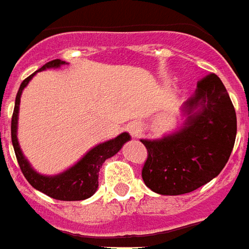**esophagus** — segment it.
<instances>
[{"label": "esophagus", "instance_id": "1", "mask_svg": "<svg viewBox=\"0 0 249 249\" xmlns=\"http://www.w3.org/2000/svg\"><path fill=\"white\" fill-rule=\"evenodd\" d=\"M128 129H129V132L132 133V136H139L140 132H142V126L137 124V123H132Z\"/></svg>", "mask_w": 249, "mask_h": 249}]
</instances>
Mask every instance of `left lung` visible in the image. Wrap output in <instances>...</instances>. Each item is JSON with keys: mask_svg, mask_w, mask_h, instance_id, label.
I'll return each mask as SVG.
<instances>
[{"mask_svg": "<svg viewBox=\"0 0 249 249\" xmlns=\"http://www.w3.org/2000/svg\"><path fill=\"white\" fill-rule=\"evenodd\" d=\"M182 125L160 139H142L148 151L142 180L161 196H180L206 185L227 164L237 120L227 89L215 74L197 83L180 107Z\"/></svg>", "mask_w": 249, "mask_h": 249, "instance_id": "1", "label": "left lung"}]
</instances>
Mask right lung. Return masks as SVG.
Listing matches in <instances>:
<instances>
[{
    "label": "right lung",
    "mask_w": 249,
    "mask_h": 249,
    "mask_svg": "<svg viewBox=\"0 0 249 249\" xmlns=\"http://www.w3.org/2000/svg\"><path fill=\"white\" fill-rule=\"evenodd\" d=\"M63 64L67 63L60 59H55L44 64L36 72L44 71L47 69H59ZM36 72L28 76L27 79H24L20 85V89L16 95L15 110L12 116V144L15 148L18 166L28 182L34 186L36 190L44 193L48 197L55 198L59 201L88 199L98 189V173L104 161L117 154L125 142H129L130 135L126 132H123L114 139L97 144L95 147L89 149L75 164L64 170L63 173L55 174V175H43L37 173L24 156L21 147L18 144V139H17V125H18V112H20V100H21L22 90L27 88V85L36 75Z\"/></svg>",
    "instance_id": "right-lung-1"
}]
</instances>
